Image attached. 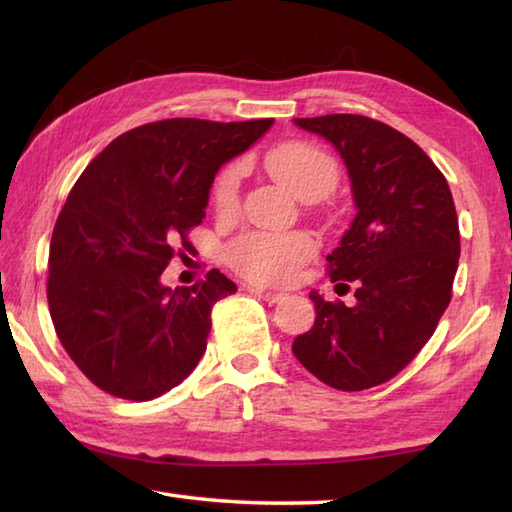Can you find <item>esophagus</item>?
I'll return each instance as SVG.
<instances>
[{
	"label": "esophagus",
	"instance_id": "obj_1",
	"mask_svg": "<svg viewBox=\"0 0 512 512\" xmlns=\"http://www.w3.org/2000/svg\"><path fill=\"white\" fill-rule=\"evenodd\" d=\"M248 292L257 299H264L268 303H279L286 295L284 292H273V290H264V288H248Z\"/></svg>",
	"mask_w": 512,
	"mask_h": 512
}]
</instances>
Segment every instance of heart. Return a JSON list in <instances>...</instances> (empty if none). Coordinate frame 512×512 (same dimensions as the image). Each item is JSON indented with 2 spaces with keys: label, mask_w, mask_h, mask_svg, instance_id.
I'll list each match as a JSON object with an SVG mask.
<instances>
[{
  "label": "heart",
  "mask_w": 512,
  "mask_h": 512,
  "mask_svg": "<svg viewBox=\"0 0 512 512\" xmlns=\"http://www.w3.org/2000/svg\"><path fill=\"white\" fill-rule=\"evenodd\" d=\"M266 169L277 182L306 202L330 195L341 176L339 162L332 154L301 140H290L270 149ZM239 182H242L239 165L217 173L211 187V202L217 215L235 213L239 204ZM314 253H317V244L306 233H248L228 246L226 262L250 281L288 284Z\"/></svg>",
  "instance_id": "1"
}]
</instances>
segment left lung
I'll list each match as a JSON object with an SVG mask.
<instances>
[{
    "label": "left lung",
    "instance_id": "8db88e82",
    "mask_svg": "<svg viewBox=\"0 0 512 512\" xmlns=\"http://www.w3.org/2000/svg\"><path fill=\"white\" fill-rule=\"evenodd\" d=\"M295 123L330 140L350 173L356 217L328 275L352 281L356 303L310 292L317 319L292 352L321 383L363 391L394 378L436 332L458 270V213L447 178L398 129L358 114Z\"/></svg>",
    "mask_w": 512,
    "mask_h": 512
}]
</instances>
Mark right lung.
<instances>
[{
    "mask_svg": "<svg viewBox=\"0 0 512 512\" xmlns=\"http://www.w3.org/2000/svg\"><path fill=\"white\" fill-rule=\"evenodd\" d=\"M273 118H167L114 138L76 180L48 257V306L65 352L92 383L125 400L180 385L206 350L215 301L237 286L220 270L189 288L160 284L173 255L193 253L217 169Z\"/></svg>",
    "mask_w": 512,
    "mask_h": 512,
    "instance_id": "obj_1",
    "label": "right lung"
}]
</instances>
